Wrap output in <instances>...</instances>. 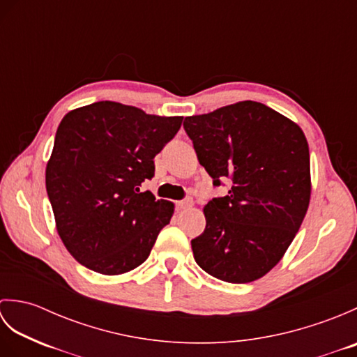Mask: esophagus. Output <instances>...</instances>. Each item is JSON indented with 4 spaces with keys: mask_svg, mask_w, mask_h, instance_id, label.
<instances>
[{
    "mask_svg": "<svg viewBox=\"0 0 357 357\" xmlns=\"http://www.w3.org/2000/svg\"><path fill=\"white\" fill-rule=\"evenodd\" d=\"M192 199L190 198H187V199H184V201H178L176 202V207L178 208H187V207H192Z\"/></svg>",
    "mask_w": 357,
    "mask_h": 357,
    "instance_id": "1",
    "label": "esophagus"
}]
</instances>
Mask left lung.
<instances>
[{
	"instance_id": "obj_1",
	"label": "left lung",
	"mask_w": 357,
	"mask_h": 357,
	"mask_svg": "<svg viewBox=\"0 0 357 357\" xmlns=\"http://www.w3.org/2000/svg\"><path fill=\"white\" fill-rule=\"evenodd\" d=\"M184 128L213 185H231L204 207L206 230L192 239L196 264L231 284L262 278L282 259L307 213L312 179L304 132L256 101L187 116Z\"/></svg>"
}]
</instances>
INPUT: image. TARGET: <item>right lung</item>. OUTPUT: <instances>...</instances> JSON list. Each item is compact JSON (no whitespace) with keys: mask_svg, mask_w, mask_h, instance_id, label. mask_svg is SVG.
Returning <instances> with one entry per match:
<instances>
[{"mask_svg":"<svg viewBox=\"0 0 357 357\" xmlns=\"http://www.w3.org/2000/svg\"><path fill=\"white\" fill-rule=\"evenodd\" d=\"M183 116H156L113 101L67 113L45 167L56 230L81 265L107 276L147 259L174 206L141 184Z\"/></svg>","mask_w":357,"mask_h":357,"instance_id":"1","label":"right lung"}]
</instances>
